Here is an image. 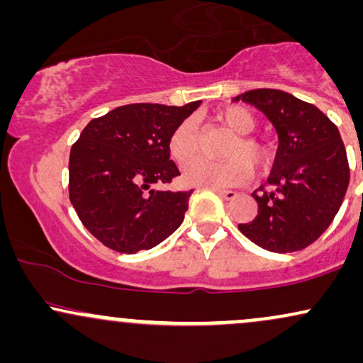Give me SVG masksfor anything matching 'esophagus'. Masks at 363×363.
Returning <instances> with one entry per match:
<instances>
[{
  "mask_svg": "<svg viewBox=\"0 0 363 363\" xmlns=\"http://www.w3.org/2000/svg\"><path fill=\"white\" fill-rule=\"evenodd\" d=\"M215 191L220 196H222V198H225V199H234L235 196H237L235 191H232V189H215Z\"/></svg>",
  "mask_w": 363,
  "mask_h": 363,
  "instance_id": "obj_1",
  "label": "esophagus"
}]
</instances>
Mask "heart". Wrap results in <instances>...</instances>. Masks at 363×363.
Wrapping results in <instances>:
<instances>
[{
	"label": "heart",
	"mask_w": 363,
	"mask_h": 363,
	"mask_svg": "<svg viewBox=\"0 0 363 363\" xmlns=\"http://www.w3.org/2000/svg\"><path fill=\"white\" fill-rule=\"evenodd\" d=\"M216 119L225 128L235 133L227 145L223 158L218 164L196 160L187 165L182 179L187 186L208 187V189H225V187L244 184L252 176V167L264 169L272 162V147L259 136L249 135L254 131L257 121L251 111L242 106L225 107L216 114ZM169 155L179 165H186L198 155L199 136L193 119H184L170 133L167 140Z\"/></svg>",
	"instance_id": "b5f03b06"
}]
</instances>
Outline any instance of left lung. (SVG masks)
Masks as SVG:
<instances>
[{
  "mask_svg": "<svg viewBox=\"0 0 363 363\" xmlns=\"http://www.w3.org/2000/svg\"><path fill=\"white\" fill-rule=\"evenodd\" d=\"M234 101L264 112L280 140L268 182L252 193L257 215L239 230L272 252L306 249L331 225L348 189L338 128L318 107L283 90H249Z\"/></svg>",
  "mask_w": 363,
  "mask_h": 363,
  "instance_id": "8db88e82",
  "label": "left lung"
}]
</instances>
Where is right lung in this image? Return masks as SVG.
<instances>
[{"instance_id": "1", "label": "right lung", "mask_w": 363, "mask_h": 363, "mask_svg": "<svg viewBox=\"0 0 363 363\" xmlns=\"http://www.w3.org/2000/svg\"><path fill=\"white\" fill-rule=\"evenodd\" d=\"M129 104L91 119L69 153V201L95 239L112 251L152 249L176 232L191 191H155L181 176L169 160L172 129L198 109Z\"/></svg>"}]
</instances>
